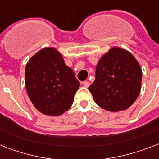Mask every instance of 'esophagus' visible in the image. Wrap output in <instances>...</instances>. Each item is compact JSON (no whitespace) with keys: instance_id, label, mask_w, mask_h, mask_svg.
<instances>
[{"instance_id":"esophagus-1","label":"esophagus","mask_w":159,"mask_h":159,"mask_svg":"<svg viewBox=\"0 0 159 159\" xmlns=\"http://www.w3.org/2000/svg\"><path fill=\"white\" fill-rule=\"evenodd\" d=\"M82 85H83L85 87H88L90 86V82H88V81H85V82H82Z\"/></svg>"}]
</instances>
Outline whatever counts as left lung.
Segmentation results:
<instances>
[{
  "label": "left lung",
  "instance_id": "1",
  "mask_svg": "<svg viewBox=\"0 0 159 159\" xmlns=\"http://www.w3.org/2000/svg\"><path fill=\"white\" fill-rule=\"evenodd\" d=\"M141 82L142 70L133 54L113 47L100 58L89 91L100 107L116 112L128 109L135 102Z\"/></svg>",
  "mask_w": 159,
  "mask_h": 159
}]
</instances>
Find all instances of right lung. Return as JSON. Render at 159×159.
I'll list each match as a JSON object with an SVG mask.
<instances>
[{
	"label": "right lung",
	"mask_w": 159,
	"mask_h": 159,
	"mask_svg": "<svg viewBox=\"0 0 159 159\" xmlns=\"http://www.w3.org/2000/svg\"><path fill=\"white\" fill-rule=\"evenodd\" d=\"M25 87L29 98L39 112L58 116L72 106L80 82L56 48H44L26 64Z\"/></svg>",
	"instance_id": "right-lung-1"
}]
</instances>
